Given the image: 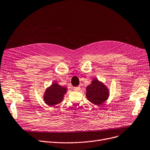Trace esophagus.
<instances>
[{
    "label": "esophagus",
    "instance_id": "34e87169",
    "mask_svg": "<svg viewBox=\"0 0 150 150\" xmlns=\"http://www.w3.org/2000/svg\"><path fill=\"white\" fill-rule=\"evenodd\" d=\"M74 91H79V89H80V87H79V86L75 87L74 88Z\"/></svg>",
    "mask_w": 150,
    "mask_h": 150
}]
</instances>
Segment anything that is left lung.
Segmentation results:
<instances>
[{"mask_svg": "<svg viewBox=\"0 0 150 150\" xmlns=\"http://www.w3.org/2000/svg\"><path fill=\"white\" fill-rule=\"evenodd\" d=\"M86 96L90 102L99 105L108 98L109 90L104 83L95 78L91 84L86 87Z\"/></svg>", "mask_w": 150, "mask_h": 150, "instance_id": "left-lung-1", "label": "left lung"}]
</instances>
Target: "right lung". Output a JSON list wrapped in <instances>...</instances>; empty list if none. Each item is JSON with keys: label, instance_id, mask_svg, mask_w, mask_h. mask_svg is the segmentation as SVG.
<instances>
[{"label": "right lung", "instance_id": "right-lung-1", "mask_svg": "<svg viewBox=\"0 0 150 150\" xmlns=\"http://www.w3.org/2000/svg\"><path fill=\"white\" fill-rule=\"evenodd\" d=\"M67 90L66 87L62 86L57 83H53L51 86L46 89L43 96L44 102L47 105L51 107L62 103Z\"/></svg>", "mask_w": 150, "mask_h": 150}]
</instances>
